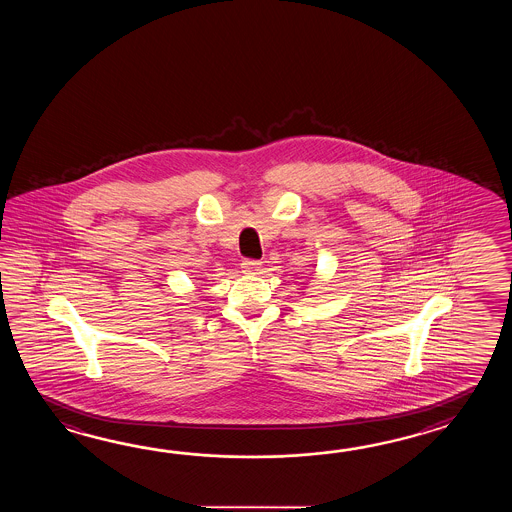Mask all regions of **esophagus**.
<instances>
[{"instance_id":"esophagus-1","label":"esophagus","mask_w":512,"mask_h":512,"mask_svg":"<svg viewBox=\"0 0 512 512\" xmlns=\"http://www.w3.org/2000/svg\"><path fill=\"white\" fill-rule=\"evenodd\" d=\"M241 269H243L245 274H260L261 263L258 260H243Z\"/></svg>"}]
</instances>
